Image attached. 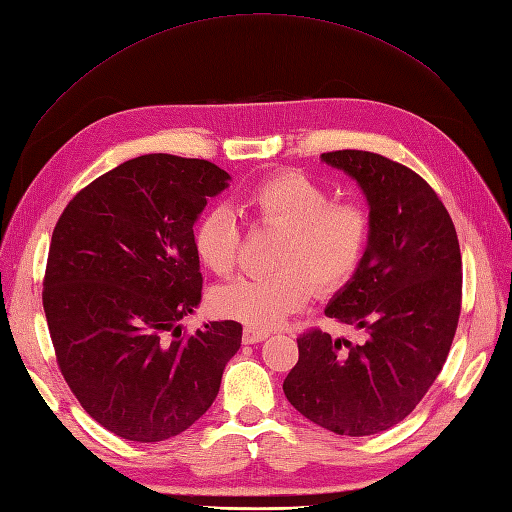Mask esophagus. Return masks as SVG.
I'll use <instances>...</instances> for the list:
<instances>
[{"mask_svg": "<svg viewBox=\"0 0 512 512\" xmlns=\"http://www.w3.org/2000/svg\"><path fill=\"white\" fill-rule=\"evenodd\" d=\"M267 337H269V331H260V329H252V327L243 329V344H258V342H265Z\"/></svg>", "mask_w": 512, "mask_h": 512, "instance_id": "1", "label": "esophagus"}]
</instances>
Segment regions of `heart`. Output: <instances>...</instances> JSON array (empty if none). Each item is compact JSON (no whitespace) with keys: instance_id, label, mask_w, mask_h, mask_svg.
Here are the masks:
<instances>
[{"instance_id":"1","label":"heart","mask_w":512,"mask_h":512,"mask_svg":"<svg viewBox=\"0 0 512 512\" xmlns=\"http://www.w3.org/2000/svg\"><path fill=\"white\" fill-rule=\"evenodd\" d=\"M243 207L258 224L284 228L273 265L277 271L237 277L213 290L220 316L271 329L303 307L312 294L342 288L359 269L369 241V220L354 203H331V192L297 170L256 183ZM241 228L228 207H213L194 228V250L203 265L228 275L237 265Z\"/></svg>"}]
</instances>
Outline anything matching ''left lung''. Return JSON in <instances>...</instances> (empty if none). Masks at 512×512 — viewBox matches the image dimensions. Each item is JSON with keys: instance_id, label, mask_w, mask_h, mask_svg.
Here are the masks:
<instances>
[{"instance_id": "obj_1", "label": "left lung", "mask_w": 512, "mask_h": 512, "mask_svg": "<svg viewBox=\"0 0 512 512\" xmlns=\"http://www.w3.org/2000/svg\"><path fill=\"white\" fill-rule=\"evenodd\" d=\"M320 160L359 183L369 207L361 265L324 309L363 339L303 333L284 393L309 421L359 438L404 421L438 378L457 331L461 252L451 215L414 170L356 149Z\"/></svg>"}]
</instances>
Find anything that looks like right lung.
Returning <instances> with one entry per match:
<instances>
[{
	"mask_svg": "<svg viewBox=\"0 0 512 512\" xmlns=\"http://www.w3.org/2000/svg\"><path fill=\"white\" fill-rule=\"evenodd\" d=\"M230 175L149 153L89 183L61 213L42 305L57 363L85 412L115 436L162 442L218 397L241 324L179 320L203 299L194 224Z\"/></svg>",
	"mask_w": 512,
	"mask_h": 512,
	"instance_id": "obj_1",
	"label": "right lung"
}]
</instances>
